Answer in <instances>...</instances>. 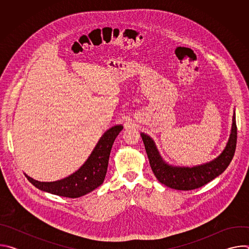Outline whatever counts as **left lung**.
<instances>
[{
	"mask_svg": "<svg viewBox=\"0 0 249 249\" xmlns=\"http://www.w3.org/2000/svg\"><path fill=\"white\" fill-rule=\"evenodd\" d=\"M145 149L150 160V165L157 179L167 187L176 190H193L204 186L222 174L231 163L236 147V122L232 117L231 133L224 152L209 163L195 167H174L166 164L159 155L154 141L142 133Z\"/></svg>",
	"mask_w": 249,
	"mask_h": 249,
	"instance_id": "obj_1",
	"label": "left lung"
}]
</instances>
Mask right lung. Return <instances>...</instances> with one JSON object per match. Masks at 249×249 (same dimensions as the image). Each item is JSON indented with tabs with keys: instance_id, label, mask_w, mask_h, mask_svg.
I'll return each instance as SVG.
<instances>
[{
	"instance_id": "obj_1",
	"label": "right lung",
	"mask_w": 249,
	"mask_h": 249,
	"mask_svg": "<svg viewBox=\"0 0 249 249\" xmlns=\"http://www.w3.org/2000/svg\"><path fill=\"white\" fill-rule=\"evenodd\" d=\"M122 128L119 125L106 131L84 165L66 178L54 182H40L25 175L26 178L36 188L58 196L79 198L91 192L104 181L112 145Z\"/></svg>"
}]
</instances>
